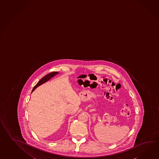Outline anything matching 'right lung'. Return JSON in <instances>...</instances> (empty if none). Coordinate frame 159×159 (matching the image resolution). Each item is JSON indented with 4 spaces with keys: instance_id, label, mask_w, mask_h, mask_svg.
<instances>
[{
    "instance_id": "right-lung-1",
    "label": "right lung",
    "mask_w": 159,
    "mask_h": 159,
    "mask_svg": "<svg viewBox=\"0 0 159 159\" xmlns=\"http://www.w3.org/2000/svg\"><path fill=\"white\" fill-rule=\"evenodd\" d=\"M58 74V72H53L50 73L49 74L46 75L45 76H44L43 78H42V79L37 83V84L34 86V87L33 88L32 92H33V91H34L35 89L38 87H39L41 85H42V84L45 83L46 82L49 81L50 79H52V77L55 76V75H57Z\"/></svg>"
}]
</instances>
